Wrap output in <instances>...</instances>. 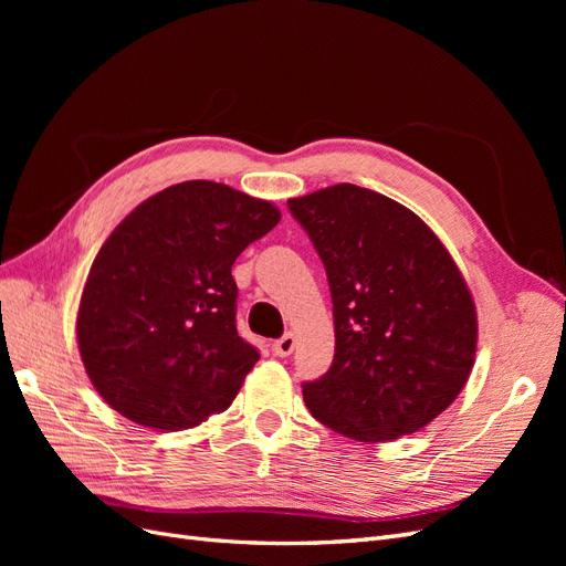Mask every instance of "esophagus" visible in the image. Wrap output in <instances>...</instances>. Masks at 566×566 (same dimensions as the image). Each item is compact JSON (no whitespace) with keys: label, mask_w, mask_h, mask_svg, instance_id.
I'll use <instances>...</instances> for the list:
<instances>
[{"label":"esophagus","mask_w":566,"mask_h":566,"mask_svg":"<svg viewBox=\"0 0 566 566\" xmlns=\"http://www.w3.org/2000/svg\"><path fill=\"white\" fill-rule=\"evenodd\" d=\"M295 345H297L295 335H293V333H285L281 339L273 342L271 349H273V354H276V356H290V354H293Z\"/></svg>","instance_id":"esophagus-1"}]
</instances>
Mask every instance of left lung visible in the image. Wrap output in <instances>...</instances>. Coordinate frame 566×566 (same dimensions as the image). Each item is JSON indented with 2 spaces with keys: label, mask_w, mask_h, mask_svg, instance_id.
I'll list each match as a JSON object with an SVG mask.
<instances>
[{
  "label": "left lung",
  "mask_w": 566,
  "mask_h": 566,
  "mask_svg": "<svg viewBox=\"0 0 566 566\" xmlns=\"http://www.w3.org/2000/svg\"><path fill=\"white\" fill-rule=\"evenodd\" d=\"M328 276L335 356L304 403L356 441L413 434L465 387L476 312L465 279L424 221L397 200L337 184L287 200Z\"/></svg>",
  "instance_id": "left-lung-1"
}]
</instances>
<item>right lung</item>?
<instances>
[{"label":"right lung","instance_id":"right-lung-1","mask_svg":"<svg viewBox=\"0 0 566 566\" xmlns=\"http://www.w3.org/2000/svg\"><path fill=\"white\" fill-rule=\"evenodd\" d=\"M281 221L227 184L150 196L101 245L82 290L77 345L119 416L179 432L231 406L260 361L235 331V256Z\"/></svg>","mask_w":566,"mask_h":566}]
</instances>
